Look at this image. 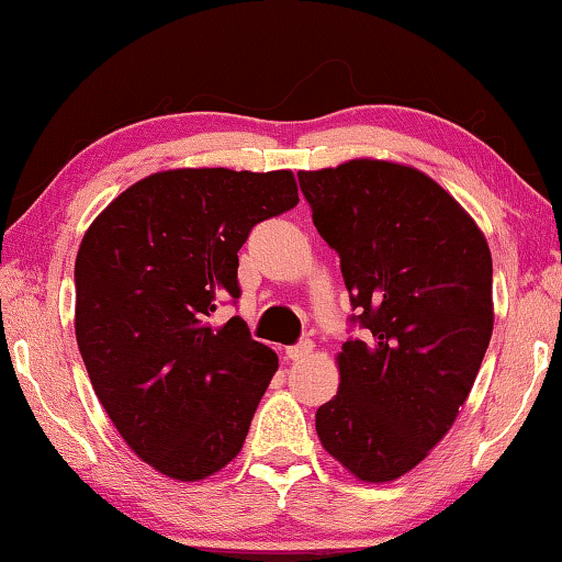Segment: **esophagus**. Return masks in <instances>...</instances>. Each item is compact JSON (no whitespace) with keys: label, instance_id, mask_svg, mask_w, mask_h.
<instances>
[{"label":"esophagus","instance_id":"34e87169","mask_svg":"<svg viewBox=\"0 0 562 562\" xmlns=\"http://www.w3.org/2000/svg\"><path fill=\"white\" fill-rule=\"evenodd\" d=\"M312 347H315V345H312L310 339H302L300 345L284 349V355H288V359H292V361H302V359H307L312 355Z\"/></svg>","mask_w":562,"mask_h":562}]
</instances>
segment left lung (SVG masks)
Returning a JSON list of instances; mask_svg holds the SVG:
<instances>
[{"label": "left lung", "mask_w": 562, "mask_h": 562, "mask_svg": "<svg viewBox=\"0 0 562 562\" xmlns=\"http://www.w3.org/2000/svg\"><path fill=\"white\" fill-rule=\"evenodd\" d=\"M297 178L369 329L341 345L317 436L355 479L396 481L449 434L488 349L486 235L434 178L394 160L355 158Z\"/></svg>", "instance_id": "left-lung-1"}]
</instances>
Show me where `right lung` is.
<instances>
[{
    "instance_id": "add662e5",
    "label": "right lung",
    "mask_w": 562,
    "mask_h": 562,
    "mask_svg": "<svg viewBox=\"0 0 562 562\" xmlns=\"http://www.w3.org/2000/svg\"><path fill=\"white\" fill-rule=\"evenodd\" d=\"M300 203L292 170L173 168L103 207L74 265L76 341L121 439L150 469L203 481L240 453L278 355L240 317L237 250Z\"/></svg>"
}]
</instances>
